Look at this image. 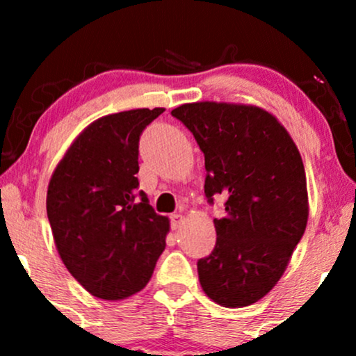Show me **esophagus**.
Segmentation results:
<instances>
[{
	"instance_id": "esophagus-1",
	"label": "esophagus",
	"mask_w": 356,
	"mask_h": 356,
	"mask_svg": "<svg viewBox=\"0 0 356 356\" xmlns=\"http://www.w3.org/2000/svg\"><path fill=\"white\" fill-rule=\"evenodd\" d=\"M182 224H184V216H181V214L170 216V226H172V229H179Z\"/></svg>"
}]
</instances>
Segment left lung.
<instances>
[{
    "label": "left lung",
    "instance_id": "8db88e82",
    "mask_svg": "<svg viewBox=\"0 0 356 356\" xmlns=\"http://www.w3.org/2000/svg\"><path fill=\"white\" fill-rule=\"evenodd\" d=\"M170 113L204 152L207 201L227 199L224 218L214 219V251L197 261L202 291L226 308L256 303L283 276L308 222L300 150L281 122L256 105L194 102Z\"/></svg>",
    "mask_w": 356,
    "mask_h": 356
}]
</instances>
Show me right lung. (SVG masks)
Masks as SVG:
<instances>
[{
    "instance_id": "right-lung-1",
    "label": "right lung",
    "mask_w": 356,
    "mask_h": 356,
    "mask_svg": "<svg viewBox=\"0 0 356 356\" xmlns=\"http://www.w3.org/2000/svg\"><path fill=\"white\" fill-rule=\"evenodd\" d=\"M164 108L97 118L53 170L47 214L70 275L100 300L136 295L152 277L170 220L138 189V138Z\"/></svg>"
}]
</instances>
